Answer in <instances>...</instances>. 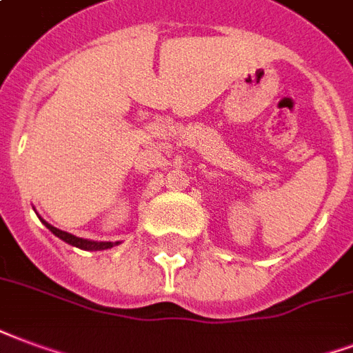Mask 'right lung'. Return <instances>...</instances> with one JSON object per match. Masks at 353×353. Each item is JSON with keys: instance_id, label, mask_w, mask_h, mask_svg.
<instances>
[{"instance_id": "add662e5", "label": "right lung", "mask_w": 353, "mask_h": 353, "mask_svg": "<svg viewBox=\"0 0 353 353\" xmlns=\"http://www.w3.org/2000/svg\"><path fill=\"white\" fill-rule=\"evenodd\" d=\"M44 223V221H43ZM46 224V228L50 230L54 236H57L59 239H63L65 243H69V245H74V247H78V249H83V250H104V249H110V247H114L116 243H110V241H88V239H82V237H77L72 236V234H67V232H63V230L59 228H54L52 224L44 223Z\"/></svg>"}]
</instances>
